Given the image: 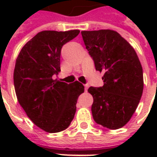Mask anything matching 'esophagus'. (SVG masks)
Listing matches in <instances>:
<instances>
[{
	"mask_svg": "<svg viewBox=\"0 0 157 157\" xmlns=\"http://www.w3.org/2000/svg\"><path fill=\"white\" fill-rule=\"evenodd\" d=\"M88 87H89V86L87 85V84H86V85H85V91H86V92L87 91V89H88Z\"/></svg>",
	"mask_w": 157,
	"mask_h": 157,
	"instance_id": "esophagus-1",
	"label": "esophagus"
}]
</instances>
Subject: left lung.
<instances>
[{
    "label": "left lung",
    "instance_id": "left-lung-1",
    "mask_svg": "<svg viewBox=\"0 0 157 157\" xmlns=\"http://www.w3.org/2000/svg\"><path fill=\"white\" fill-rule=\"evenodd\" d=\"M82 36L96 70L104 73L103 86L88 89L93 98V119L110 129L122 128L135 112L143 92V70L137 54L113 30L82 31Z\"/></svg>",
    "mask_w": 157,
    "mask_h": 157
}]
</instances>
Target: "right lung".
Instances as JSON below:
<instances>
[{
	"mask_svg": "<svg viewBox=\"0 0 157 157\" xmlns=\"http://www.w3.org/2000/svg\"><path fill=\"white\" fill-rule=\"evenodd\" d=\"M79 33L39 32L22 47L16 60L13 80L17 100L33 123L48 133L68 128L78 97L84 92V86L77 81L68 84L53 79L60 71L63 45Z\"/></svg>",
	"mask_w": 157,
	"mask_h": 157,
	"instance_id": "obj_1",
	"label": "right lung"
}]
</instances>
